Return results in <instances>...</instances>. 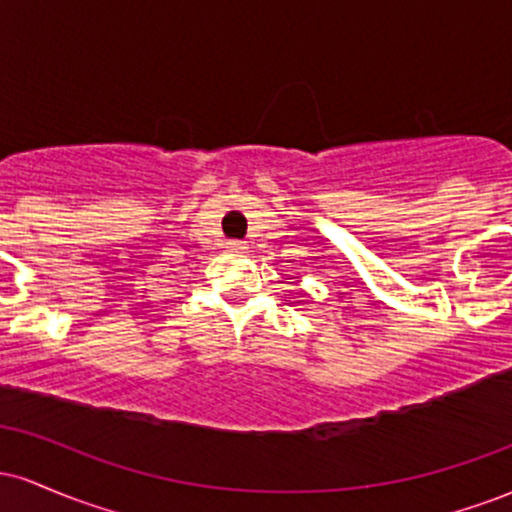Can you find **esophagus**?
<instances>
[{"mask_svg":"<svg viewBox=\"0 0 512 512\" xmlns=\"http://www.w3.org/2000/svg\"><path fill=\"white\" fill-rule=\"evenodd\" d=\"M226 250H228V252H233V255H243V252H245V245L240 243V240H231V243L226 245Z\"/></svg>","mask_w":512,"mask_h":512,"instance_id":"34e87169","label":"esophagus"}]
</instances>
